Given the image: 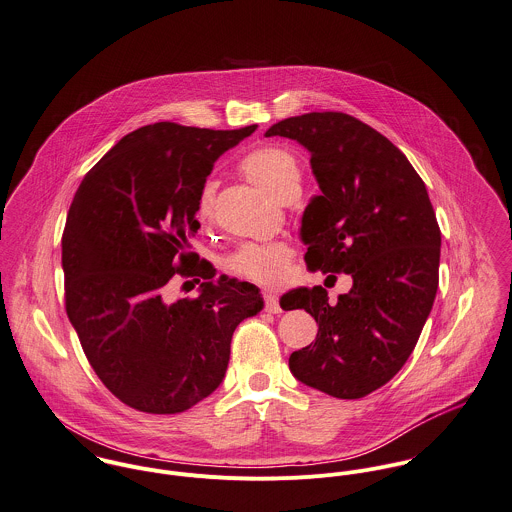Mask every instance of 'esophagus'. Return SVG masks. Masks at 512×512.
Instances as JSON below:
<instances>
[{"label":"esophagus","mask_w":512,"mask_h":512,"mask_svg":"<svg viewBox=\"0 0 512 512\" xmlns=\"http://www.w3.org/2000/svg\"><path fill=\"white\" fill-rule=\"evenodd\" d=\"M263 297H265V310H267V312H273V314L283 312V310H281V305H279V299H277V295H275V293L265 291V293H263Z\"/></svg>","instance_id":"34e87169"}]
</instances>
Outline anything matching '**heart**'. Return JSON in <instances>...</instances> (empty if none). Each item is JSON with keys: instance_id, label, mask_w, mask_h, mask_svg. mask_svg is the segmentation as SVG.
Instances as JSON below:
<instances>
[{"instance_id": "b5f03b06", "label": "heart", "mask_w": 512, "mask_h": 512, "mask_svg": "<svg viewBox=\"0 0 512 512\" xmlns=\"http://www.w3.org/2000/svg\"><path fill=\"white\" fill-rule=\"evenodd\" d=\"M243 176L255 186L263 188L273 198L281 200L289 190H299L301 168L297 158L275 146L259 148L241 160ZM211 207V184H207L200 198V215L207 217ZM291 247L281 241L273 243H243L225 259V271L233 277L251 281L263 287H277L289 269Z\"/></svg>"}]
</instances>
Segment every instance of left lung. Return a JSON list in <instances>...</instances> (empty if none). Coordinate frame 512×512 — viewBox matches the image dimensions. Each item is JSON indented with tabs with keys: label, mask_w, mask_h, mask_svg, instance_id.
Instances as JSON below:
<instances>
[{
	"label": "left lung",
	"mask_w": 512,
	"mask_h": 512,
	"mask_svg": "<svg viewBox=\"0 0 512 512\" xmlns=\"http://www.w3.org/2000/svg\"><path fill=\"white\" fill-rule=\"evenodd\" d=\"M265 136L310 152L320 196L301 225L308 271L354 281L334 305L322 287L283 297V308H305L318 324L314 344L293 352L289 368L332 398H364L402 370L433 307L441 253L433 205L404 152L350 114L291 116Z\"/></svg>",
	"instance_id": "8db88e82"
}]
</instances>
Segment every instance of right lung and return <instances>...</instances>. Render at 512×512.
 I'll return each instance as SVG.
<instances>
[{
    "instance_id": "right-lung-1",
    "label": "right lung",
    "mask_w": 512,
    "mask_h": 512,
    "mask_svg": "<svg viewBox=\"0 0 512 512\" xmlns=\"http://www.w3.org/2000/svg\"><path fill=\"white\" fill-rule=\"evenodd\" d=\"M255 128L142 126L104 154L73 198L65 308L89 364L130 408L180 413L202 402L225 378L233 330L263 308L255 285L215 279L188 241L215 160ZM178 274L205 279L196 300L167 299Z\"/></svg>"
}]
</instances>
